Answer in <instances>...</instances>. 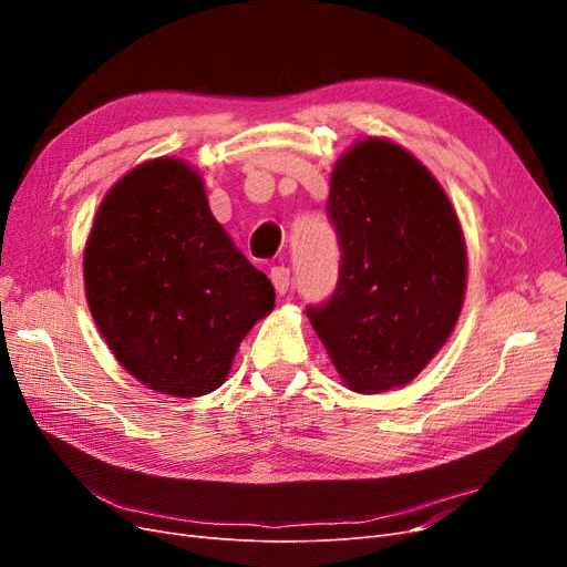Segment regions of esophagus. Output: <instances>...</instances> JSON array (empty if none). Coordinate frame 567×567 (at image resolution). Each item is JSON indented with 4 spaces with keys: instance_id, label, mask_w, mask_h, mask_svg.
Wrapping results in <instances>:
<instances>
[{
    "instance_id": "obj_1",
    "label": "esophagus",
    "mask_w": 567,
    "mask_h": 567,
    "mask_svg": "<svg viewBox=\"0 0 567 567\" xmlns=\"http://www.w3.org/2000/svg\"><path fill=\"white\" fill-rule=\"evenodd\" d=\"M269 277H271V284H274V288H277L279 296H286L290 290V284H293V277H290L288 267H274Z\"/></svg>"
}]
</instances>
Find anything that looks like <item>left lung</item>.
<instances>
[{
    "label": "left lung",
    "mask_w": 567,
    "mask_h": 567,
    "mask_svg": "<svg viewBox=\"0 0 567 567\" xmlns=\"http://www.w3.org/2000/svg\"><path fill=\"white\" fill-rule=\"evenodd\" d=\"M340 244L333 296L307 307L354 392L414 381L454 331L466 293V241L427 167L388 140L357 142L326 203Z\"/></svg>",
    "instance_id": "8db88e82"
}]
</instances>
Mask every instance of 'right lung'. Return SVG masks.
Returning a JSON list of instances; mask_svg holds the SVG:
<instances>
[{"label":"right lung","mask_w":567,"mask_h":567,"mask_svg":"<svg viewBox=\"0 0 567 567\" xmlns=\"http://www.w3.org/2000/svg\"><path fill=\"white\" fill-rule=\"evenodd\" d=\"M84 293L117 362L173 398L225 383L274 307L271 281L213 217L200 175L175 158L136 165L101 200Z\"/></svg>","instance_id":"right-lung-1"}]
</instances>
